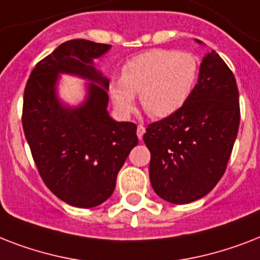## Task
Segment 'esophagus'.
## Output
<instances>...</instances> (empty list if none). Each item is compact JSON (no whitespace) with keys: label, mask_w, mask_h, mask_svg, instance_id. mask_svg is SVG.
Segmentation results:
<instances>
[{"label":"esophagus","mask_w":260,"mask_h":260,"mask_svg":"<svg viewBox=\"0 0 260 260\" xmlns=\"http://www.w3.org/2000/svg\"><path fill=\"white\" fill-rule=\"evenodd\" d=\"M136 132H138L139 140H142L143 135H144V132H146V128H144V126H143L142 124H140V125H138V131H136Z\"/></svg>","instance_id":"34e87169"}]
</instances>
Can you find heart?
<instances>
[{"mask_svg":"<svg viewBox=\"0 0 260 260\" xmlns=\"http://www.w3.org/2000/svg\"><path fill=\"white\" fill-rule=\"evenodd\" d=\"M197 59L187 52L150 50L122 66L121 78L109 82V95L122 116L135 108L140 94L143 109L154 118H166L189 101L197 82Z\"/></svg>","mask_w":260,"mask_h":260,"instance_id":"heart-1","label":"heart"}]
</instances>
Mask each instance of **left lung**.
<instances>
[{"mask_svg":"<svg viewBox=\"0 0 260 260\" xmlns=\"http://www.w3.org/2000/svg\"><path fill=\"white\" fill-rule=\"evenodd\" d=\"M239 122L236 79L212 50L202 59L189 101L170 117L150 124L143 136L151 152L155 193L179 205L205 197L225 173Z\"/></svg>","mask_w":260,"mask_h":260,"instance_id":"left-lung-1","label":"left lung"}]
</instances>
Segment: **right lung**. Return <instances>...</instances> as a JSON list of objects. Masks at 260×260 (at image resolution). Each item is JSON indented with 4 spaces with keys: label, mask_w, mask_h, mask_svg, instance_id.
Returning a JSON list of instances; mask_svg holds the SVG:
<instances>
[{
    "label": "right lung",
    "mask_w": 260,
    "mask_h": 260,
    "mask_svg": "<svg viewBox=\"0 0 260 260\" xmlns=\"http://www.w3.org/2000/svg\"><path fill=\"white\" fill-rule=\"evenodd\" d=\"M109 44L75 39L36 64L24 91L22 128L39 174L58 198L77 208H94L112 196L120 169L138 146V126L108 113L109 79L94 59ZM89 81L85 101L67 107L56 94L58 75Z\"/></svg>",
    "instance_id": "obj_1"
}]
</instances>
